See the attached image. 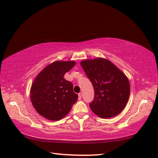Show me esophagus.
I'll return each mask as SVG.
<instances>
[{"instance_id":"obj_1","label":"esophagus","mask_w":158,"mask_h":158,"mask_svg":"<svg viewBox=\"0 0 158 158\" xmlns=\"http://www.w3.org/2000/svg\"><path fill=\"white\" fill-rule=\"evenodd\" d=\"M78 96H79V100H81V98H82V94H81V92L79 93Z\"/></svg>"}]
</instances>
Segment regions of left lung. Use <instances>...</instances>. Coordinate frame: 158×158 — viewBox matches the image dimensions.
I'll list each match as a JSON object with an SVG mask.
<instances>
[{"instance_id":"8db88e82","label":"left lung","mask_w":158,"mask_h":158,"mask_svg":"<svg viewBox=\"0 0 158 158\" xmlns=\"http://www.w3.org/2000/svg\"><path fill=\"white\" fill-rule=\"evenodd\" d=\"M81 65L94 89V98L89 103L92 111L102 118L118 115L130 96V83L125 74L103 58L83 60Z\"/></svg>"}]
</instances>
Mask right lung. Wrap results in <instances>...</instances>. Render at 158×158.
Listing matches in <instances>:
<instances>
[{"instance_id": "obj_1", "label": "right lung", "mask_w": 158, "mask_h": 158, "mask_svg": "<svg viewBox=\"0 0 158 158\" xmlns=\"http://www.w3.org/2000/svg\"><path fill=\"white\" fill-rule=\"evenodd\" d=\"M75 65L73 61H56L46 66L36 76L31 86V100L36 111L52 121L66 116L76 102L78 95L73 83L64 75Z\"/></svg>"}]
</instances>
